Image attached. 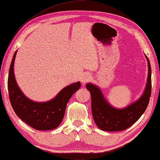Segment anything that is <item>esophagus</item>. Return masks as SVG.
Instances as JSON below:
<instances>
[{
  "label": "esophagus",
  "mask_w": 160,
  "mask_h": 160,
  "mask_svg": "<svg viewBox=\"0 0 160 160\" xmlns=\"http://www.w3.org/2000/svg\"><path fill=\"white\" fill-rule=\"evenodd\" d=\"M90 80V75L89 74H84L82 75V78H81V81H82V82L84 84L88 82Z\"/></svg>",
  "instance_id": "obj_1"
}]
</instances>
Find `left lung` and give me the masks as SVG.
<instances>
[{
    "mask_svg": "<svg viewBox=\"0 0 160 160\" xmlns=\"http://www.w3.org/2000/svg\"><path fill=\"white\" fill-rule=\"evenodd\" d=\"M148 83L142 97L137 102L124 109H115L104 99L98 87L88 83L86 88L92 99V113L98 128L105 131H121L128 128L136 122L145 112L150 101L152 90L151 66L148 58Z\"/></svg>",
    "mask_w": 160,
    "mask_h": 160,
    "instance_id": "left-lung-1",
    "label": "left lung"
}]
</instances>
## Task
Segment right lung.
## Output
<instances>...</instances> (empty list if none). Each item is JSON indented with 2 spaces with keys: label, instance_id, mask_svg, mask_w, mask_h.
Instances as JSON below:
<instances>
[{
  "label": "right lung",
  "instance_id": "add662e5",
  "mask_svg": "<svg viewBox=\"0 0 160 160\" xmlns=\"http://www.w3.org/2000/svg\"><path fill=\"white\" fill-rule=\"evenodd\" d=\"M15 51L10 66L8 89L10 104L19 118L32 128L39 131L52 130L63 120L67 103L80 88V82L63 88L55 98L47 102H35L24 95L16 83L13 72Z\"/></svg>",
  "mask_w": 160,
  "mask_h": 160
}]
</instances>
